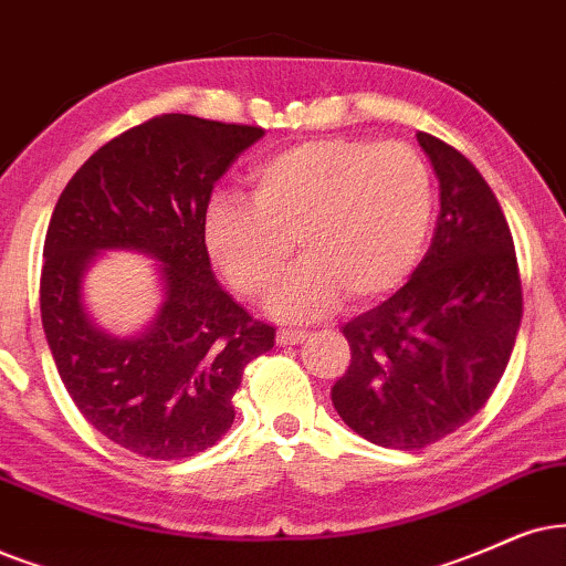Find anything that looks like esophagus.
<instances>
[{
    "label": "esophagus",
    "mask_w": 566,
    "mask_h": 566,
    "mask_svg": "<svg viewBox=\"0 0 566 566\" xmlns=\"http://www.w3.org/2000/svg\"><path fill=\"white\" fill-rule=\"evenodd\" d=\"M307 336V332H297V328H279L276 332V345L287 347V345H300Z\"/></svg>",
    "instance_id": "34e87169"
}]
</instances>
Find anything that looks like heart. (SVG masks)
<instances>
[{
    "mask_svg": "<svg viewBox=\"0 0 566 566\" xmlns=\"http://www.w3.org/2000/svg\"><path fill=\"white\" fill-rule=\"evenodd\" d=\"M436 217L433 175L407 143L321 138L284 148L250 171V203L217 196L203 213V248L242 297L269 295L282 318H316L339 305L395 295L415 274Z\"/></svg>",
    "mask_w": 566,
    "mask_h": 566,
    "instance_id": "heart-1",
    "label": "heart"
}]
</instances>
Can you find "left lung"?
<instances>
[{"instance_id":"left-lung-1","label":"left lung","mask_w":566,"mask_h":566,"mask_svg":"<svg viewBox=\"0 0 566 566\" xmlns=\"http://www.w3.org/2000/svg\"><path fill=\"white\" fill-rule=\"evenodd\" d=\"M441 211L405 287L345 324L353 360L332 386L339 418L389 449H423L468 423L496 389L522 318L510 224L457 148L418 133Z\"/></svg>"}]
</instances>
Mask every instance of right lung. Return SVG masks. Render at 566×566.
Returning <instances> with one entry per match:
<instances>
[{"label":"right lung","mask_w":566,"mask_h":566,"mask_svg":"<svg viewBox=\"0 0 566 566\" xmlns=\"http://www.w3.org/2000/svg\"><path fill=\"white\" fill-rule=\"evenodd\" d=\"M263 135L192 114H161L106 143L56 200L44 240L41 324L64 389L106 439L148 460H182L217 443L232 397L276 328L217 282L203 248L213 185ZM104 249L160 263L165 300L148 329L95 326L82 276Z\"/></svg>","instance_id":"obj_1"}]
</instances>
